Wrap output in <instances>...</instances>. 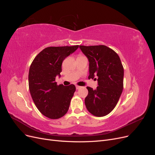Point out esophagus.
<instances>
[{
    "label": "esophagus",
    "instance_id": "1",
    "mask_svg": "<svg viewBox=\"0 0 155 155\" xmlns=\"http://www.w3.org/2000/svg\"><path fill=\"white\" fill-rule=\"evenodd\" d=\"M76 89H79V88H81V87H80V86H78V85H76Z\"/></svg>",
    "mask_w": 155,
    "mask_h": 155
}]
</instances>
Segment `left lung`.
Returning <instances> with one entry per match:
<instances>
[{
	"mask_svg": "<svg viewBox=\"0 0 155 155\" xmlns=\"http://www.w3.org/2000/svg\"><path fill=\"white\" fill-rule=\"evenodd\" d=\"M89 61L88 79L97 76L95 90L87 87L85 104L89 112L97 117L109 114L114 109L124 88V67L119 55L105 45L79 46Z\"/></svg>",
	"mask_w": 155,
	"mask_h": 155,
	"instance_id": "1",
	"label": "left lung"
}]
</instances>
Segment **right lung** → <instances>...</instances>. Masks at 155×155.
Returning a JSON list of instances; mask_svg holds the SVG:
<instances>
[{"mask_svg": "<svg viewBox=\"0 0 155 155\" xmlns=\"http://www.w3.org/2000/svg\"><path fill=\"white\" fill-rule=\"evenodd\" d=\"M78 47L79 45L47 47L37 55L30 65V94L41 113L48 118H60L68 110L76 87L72 84L58 85L55 78L61 76L63 60Z\"/></svg>", "mask_w": 155, "mask_h": 155, "instance_id": "right-lung-1", "label": "right lung"}]
</instances>
